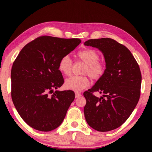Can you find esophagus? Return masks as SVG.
Returning <instances> with one entry per match:
<instances>
[{
	"mask_svg": "<svg viewBox=\"0 0 152 152\" xmlns=\"http://www.w3.org/2000/svg\"><path fill=\"white\" fill-rule=\"evenodd\" d=\"M82 96L81 93H78V92L75 93V97H76V98H78V97H80V96Z\"/></svg>",
	"mask_w": 152,
	"mask_h": 152,
	"instance_id": "34e87169",
	"label": "esophagus"
}]
</instances>
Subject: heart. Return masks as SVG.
<instances>
[{
  "mask_svg": "<svg viewBox=\"0 0 152 152\" xmlns=\"http://www.w3.org/2000/svg\"><path fill=\"white\" fill-rule=\"evenodd\" d=\"M77 57L86 63L83 70V74H87L93 80H98L103 76L105 72V66L99 62L100 56L95 50L85 49L77 53ZM72 61L70 57L65 55L61 58L58 63L59 71L66 76H69L72 70ZM89 84V80L86 76H72L65 80L64 86L68 89L74 91H81Z\"/></svg>",
  "mask_w": 152,
  "mask_h": 152,
  "instance_id": "obj_1",
  "label": "heart"
}]
</instances>
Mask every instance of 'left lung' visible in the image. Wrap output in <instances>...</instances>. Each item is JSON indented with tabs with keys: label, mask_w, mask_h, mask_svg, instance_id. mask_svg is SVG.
Returning <instances> with one entry per match:
<instances>
[{
	"label": "left lung",
	"mask_w": 152,
	"mask_h": 152,
	"mask_svg": "<svg viewBox=\"0 0 152 152\" xmlns=\"http://www.w3.org/2000/svg\"><path fill=\"white\" fill-rule=\"evenodd\" d=\"M84 45L98 48L106 62L103 76L83 93L85 118L95 130H114L124 124L139 101L142 81L139 66L131 51L112 38L90 39ZM97 91L103 94L100 98L93 94Z\"/></svg>",
	"instance_id": "1"
}]
</instances>
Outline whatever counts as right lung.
I'll use <instances>...</instances> for the list:
<instances>
[{"instance_id": "1", "label": "right lung", "mask_w": 152, "mask_h": 152, "mask_svg": "<svg viewBox=\"0 0 152 152\" xmlns=\"http://www.w3.org/2000/svg\"><path fill=\"white\" fill-rule=\"evenodd\" d=\"M81 42L78 38H37L23 47L11 70L13 103L24 121L40 131L59 127L75 98L73 91L55 89L63 84L58 63Z\"/></svg>"}]
</instances>
